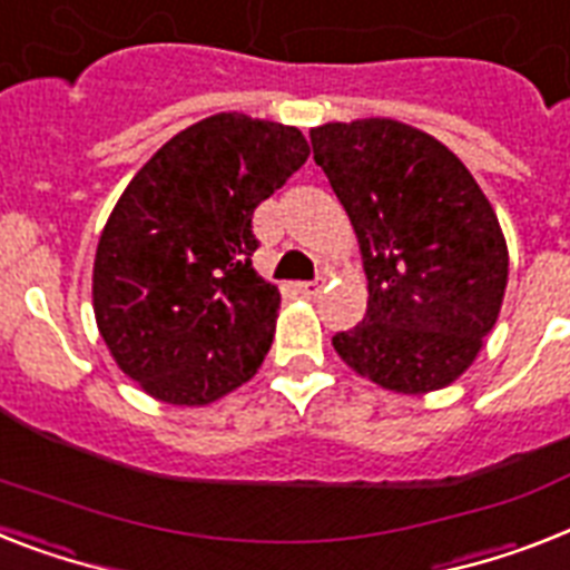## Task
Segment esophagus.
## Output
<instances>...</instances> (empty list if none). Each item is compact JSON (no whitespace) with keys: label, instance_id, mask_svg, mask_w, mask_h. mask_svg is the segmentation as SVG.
I'll return each instance as SVG.
<instances>
[{"label":"esophagus","instance_id":"esophagus-1","mask_svg":"<svg viewBox=\"0 0 570 570\" xmlns=\"http://www.w3.org/2000/svg\"><path fill=\"white\" fill-rule=\"evenodd\" d=\"M298 293L304 295V298H318V295H322V284H318V281H304V284H298Z\"/></svg>","mask_w":570,"mask_h":570}]
</instances>
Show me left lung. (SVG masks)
Here are the masks:
<instances>
[{
    "instance_id": "left-lung-1",
    "label": "left lung",
    "mask_w": 570,
    "mask_h": 570,
    "mask_svg": "<svg viewBox=\"0 0 570 570\" xmlns=\"http://www.w3.org/2000/svg\"><path fill=\"white\" fill-rule=\"evenodd\" d=\"M309 142L368 277L363 322L333 348L381 390H445L478 360L507 293L494 207L448 146L397 119L318 125Z\"/></svg>"
}]
</instances>
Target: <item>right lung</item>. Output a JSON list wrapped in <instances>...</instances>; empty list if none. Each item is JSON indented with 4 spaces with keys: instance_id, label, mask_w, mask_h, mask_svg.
Segmentation results:
<instances>
[{
    "instance_id": "obj_1",
    "label": "right lung",
    "mask_w": 570,
    "mask_h": 570,
    "mask_svg": "<svg viewBox=\"0 0 570 570\" xmlns=\"http://www.w3.org/2000/svg\"><path fill=\"white\" fill-rule=\"evenodd\" d=\"M309 155L295 125L216 114L164 142L110 210L92 313L146 395L207 406L263 365L281 307L252 266L254 207Z\"/></svg>"
}]
</instances>
